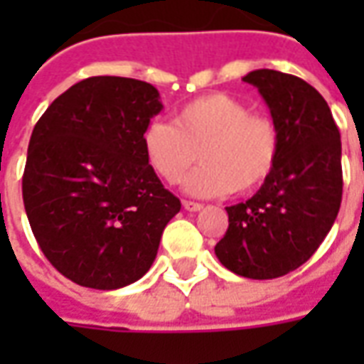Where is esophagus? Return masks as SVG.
Masks as SVG:
<instances>
[{
	"label": "esophagus",
	"instance_id": "obj_1",
	"mask_svg": "<svg viewBox=\"0 0 364 364\" xmlns=\"http://www.w3.org/2000/svg\"><path fill=\"white\" fill-rule=\"evenodd\" d=\"M183 208L185 210H189V213H197L203 208V205H198V203H193V200H183Z\"/></svg>",
	"mask_w": 364,
	"mask_h": 364
}]
</instances>
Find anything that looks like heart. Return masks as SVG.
<instances>
[{
	"label": "heart",
	"instance_id": "heart-1",
	"mask_svg": "<svg viewBox=\"0 0 364 364\" xmlns=\"http://www.w3.org/2000/svg\"><path fill=\"white\" fill-rule=\"evenodd\" d=\"M144 156L167 183H177L197 158L203 166L185 177L195 197L250 193L267 181L279 158V128L265 114L250 112L240 99L210 93L179 107L173 124L154 120L144 128Z\"/></svg>",
	"mask_w": 364,
	"mask_h": 364
}]
</instances>
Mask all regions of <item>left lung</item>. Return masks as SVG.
Wrapping results in <instances>:
<instances>
[{
  "label": "left lung",
  "mask_w": 364,
  "mask_h": 364,
  "mask_svg": "<svg viewBox=\"0 0 364 364\" xmlns=\"http://www.w3.org/2000/svg\"><path fill=\"white\" fill-rule=\"evenodd\" d=\"M245 83L263 97L279 128V158L259 191L226 206L228 230L214 247L232 273L277 279L320 247L341 205V136L326 99L296 75L255 70Z\"/></svg>",
  "instance_id": "8db88e82"
}]
</instances>
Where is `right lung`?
I'll return each instance as SVG.
<instances>
[{
  "label": "right lung",
  "mask_w": 364,
  "mask_h": 364,
  "mask_svg": "<svg viewBox=\"0 0 364 364\" xmlns=\"http://www.w3.org/2000/svg\"><path fill=\"white\" fill-rule=\"evenodd\" d=\"M164 105L150 83L95 75L64 91L31 134L23 203L36 242L82 287L122 289L148 273L181 210L144 156Z\"/></svg>",
  "instance_id": "right-lung-1"
}]
</instances>
